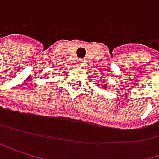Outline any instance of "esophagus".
I'll return each mask as SVG.
<instances>
[{
	"label": "esophagus",
	"instance_id": "34e87169",
	"mask_svg": "<svg viewBox=\"0 0 159 159\" xmlns=\"http://www.w3.org/2000/svg\"><path fill=\"white\" fill-rule=\"evenodd\" d=\"M78 65H79V66H83V61H82V60H79V61H78Z\"/></svg>",
	"mask_w": 159,
	"mask_h": 159
}]
</instances>
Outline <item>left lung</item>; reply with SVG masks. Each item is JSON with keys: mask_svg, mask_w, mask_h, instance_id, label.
<instances>
[{"mask_svg": "<svg viewBox=\"0 0 159 159\" xmlns=\"http://www.w3.org/2000/svg\"><path fill=\"white\" fill-rule=\"evenodd\" d=\"M104 83V82H103ZM102 87H103V89H107V88H108V85H107V84H104L103 86H102Z\"/></svg>", "mask_w": 159, "mask_h": 159, "instance_id": "left-lung-1", "label": "left lung"}]
</instances>
